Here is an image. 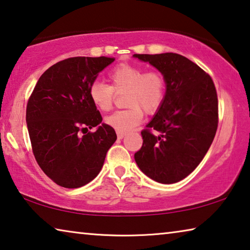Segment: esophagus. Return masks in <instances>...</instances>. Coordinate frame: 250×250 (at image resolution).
Segmentation results:
<instances>
[{"mask_svg": "<svg viewBox=\"0 0 250 250\" xmlns=\"http://www.w3.org/2000/svg\"><path fill=\"white\" fill-rule=\"evenodd\" d=\"M125 136V132H119V131H117L118 139H122V138H124Z\"/></svg>", "mask_w": 250, "mask_h": 250, "instance_id": "1", "label": "esophagus"}]
</instances>
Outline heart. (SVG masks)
<instances>
[{
  "mask_svg": "<svg viewBox=\"0 0 250 250\" xmlns=\"http://www.w3.org/2000/svg\"><path fill=\"white\" fill-rule=\"evenodd\" d=\"M111 86L100 81L91 83L89 98L102 112L113 105L114 92L125 93L126 109L119 110L105 118V124L119 132H128L144 119L146 113L154 114L162 106L167 94V81L160 71H146L140 65L120 63L108 74Z\"/></svg>",
  "mask_w": 250,
  "mask_h": 250,
  "instance_id": "heart-1",
  "label": "heart"
}]
</instances>
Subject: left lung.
I'll return each mask as SVG.
<instances>
[{"mask_svg":"<svg viewBox=\"0 0 250 250\" xmlns=\"http://www.w3.org/2000/svg\"><path fill=\"white\" fill-rule=\"evenodd\" d=\"M165 75L164 104L141 131L134 153L138 167L160 184H175L190 175L210 148L218 126V98L208 73L177 53L133 54Z\"/></svg>","mask_w":250,"mask_h":250,"instance_id":"1","label":"left lung"}]
</instances>
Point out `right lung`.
I'll list each match as a JSON object with an SVG mask.
<instances>
[{
	"label": "right lung",
	"instance_id": "1",
	"mask_svg": "<svg viewBox=\"0 0 250 250\" xmlns=\"http://www.w3.org/2000/svg\"><path fill=\"white\" fill-rule=\"evenodd\" d=\"M114 58L75 57L50 66L27 101L26 124L40 168L55 184L79 188L98 176L117 140L89 98V88ZM98 125L94 133H83ZM83 133V135L81 133Z\"/></svg>",
	"mask_w": 250,
	"mask_h": 250
}]
</instances>
